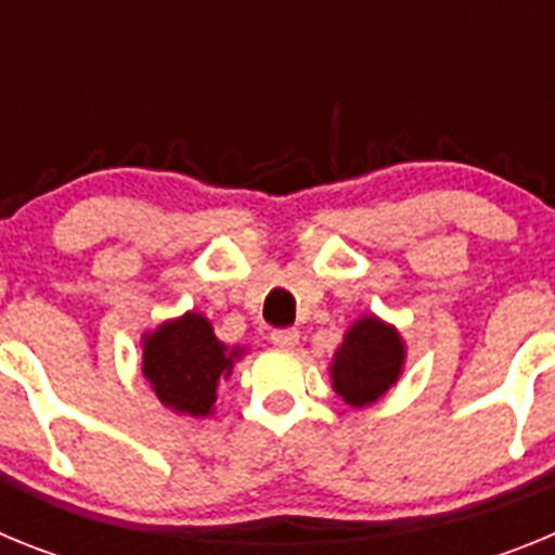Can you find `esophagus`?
Returning <instances> with one entry per match:
<instances>
[{
	"label": "esophagus",
	"mask_w": 555,
	"mask_h": 555,
	"mask_svg": "<svg viewBox=\"0 0 555 555\" xmlns=\"http://www.w3.org/2000/svg\"><path fill=\"white\" fill-rule=\"evenodd\" d=\"M269 338H272L274 347L288 350V347H297V341H300V331H297V327H278V331L269 333Z\"/></svg>",
	"instance_id": "esophagus-1"
}]
</instances>
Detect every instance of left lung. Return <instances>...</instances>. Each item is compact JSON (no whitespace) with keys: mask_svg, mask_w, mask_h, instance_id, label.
<instances>
[{"mask_svg":"<svg viewBox=\"0 0 555 555\" xmlns=\"http://www.w3.org/2000/svg\"><path fill=\"white\" fill-rule=\"evenodd\" d=\"M403 366V341L395 327L375 317L356 322L347 331L333 361V386L350 405L375 403L386 395Z\"/></svg>","mask_w":555,"mask_h":555,"instance_id":"1","label":"left lung"}]
</instances>
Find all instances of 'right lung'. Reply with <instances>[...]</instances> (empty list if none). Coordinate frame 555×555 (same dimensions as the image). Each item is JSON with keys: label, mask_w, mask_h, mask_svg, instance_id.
<instances>
[{"label": "right lung", "mask_w": 555, "mask_h": 555, "mask_svg": "<svg viewBox=\"0 0 555 555\" xmlns=\"http://www.w3.org/2000/svg\"><path fill=\"white\" fill-rule=\"evenodd\" d=\"M235 356L238 350L228 352L205 317L185 313L146 336L144 375L164 405L189 416H208L219 380L230 375Z\"/></svg>", "instance_id": "add662e5"}]
</instances>
